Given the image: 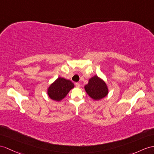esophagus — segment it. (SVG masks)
I'll return each mask as SVG.
<instances>
[{
  "instance_id": "1",
  "label": "esophagus",
  "mask_w": 154,
  "mask_h": 154,
  "mask_svg": "<svg viewBox=\"0 0 154 154\" xmlns=\"http://www.w3.org/2000/svg\"><path fill=\"white\" fill-rule=\"evenodd\" d=\"M75 85H76V88H80V84L78 83V82H76V83L75 84Z\"/></svg>"
}]
</instances>
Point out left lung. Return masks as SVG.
Wrapping results in <instances>:
<instances>
[{
    "mask_svg": "<svg viewBox=\"0 0 154 154\" xmlns=\"http://www.w3.org/2000/svg\"><path fill=\"white\" fill-rule=\"evenodd\" d=\"M85 91L94 100H100L108 95V88L103 80L97 76L89 79V83L85 85Z\"/></svg>",
    "mask_w": 154,
    "mask_h": 154,
    "instance_id": "8db88e82",
    "label": "left lung"
}]
</instances>
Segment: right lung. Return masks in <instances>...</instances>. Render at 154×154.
Listing matches in <instances>:
<instances>
[{
    "instance_id": "right-lung-1",
    "label": "right lung",
    "mask_w": 154,
    "mask_h": 154,
    "mask_svg": "<svg viewBox=\"0 0 154 154\" xmlns=\"http://www.w3.org/2000/svg\"><path fill=\"white\" fill-rule=\"evenodd\" d=\"M74 87V84L71 81L63 78H58L48 88V94L51 99L59 101L65 97Z\"/></svg>"
}]
</instances>
